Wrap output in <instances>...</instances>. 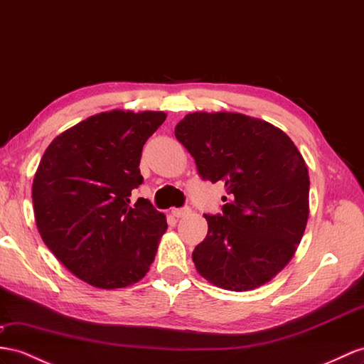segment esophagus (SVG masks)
<instances>
[{"instance_id": "34e87169", "label": "esophagus", "mask_w": 364, "mask_h": 364, "mask_svg": "<svg viewBox=\"0 0 364 364\" xmlns=\"http://www.w3.org/2000/svg\"><path fill=\"white\" fill-rule=\"evenodd\" d=\"M191 212V208H180V209H172V215L175 218H181L186 217Z\"/></svg>"}]
</instances>
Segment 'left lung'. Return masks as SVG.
Segmentation results:
<instances>
[{"mask_svg": "<svg viewBox=\"0 0 364 364\" xmlns=\"http://www.w3.org/2000/svg\"><path fill=\"white\" fill-rule=\"evenodd\" d=\"M203 180L225 184L223 213L204 215L192 252L198 274L226 291H252L283 271L309 217V172L282 129L234 112H193L175 127Z\"/></svg>", "mask_w": 364, "mask_h": 364, "instance_id": "left-lung-1", "label": "left lung"}]
</instances>
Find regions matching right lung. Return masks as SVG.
I'll use <instances>...</instances> for the list:
<instances>
[{
	"instance_id": "right-lung-1",
	"label": "right lung",
	"mask_w": 364,
	"mask_h": 364,
	"mask_svg": "<svg viewBox=\"0 0 364 364\" xmlns=\"http://www.w3.org/2000/svg\"><path fill=\"white\" fill-rule=\"evenodd\" d=\"M164 119V112H101L55 138L36 169L40 235L64 267L93 287L130 286L154 263L166 215L146 198L130 204V195L143 183V146Z\"/></svg>"
}]
</instances>
